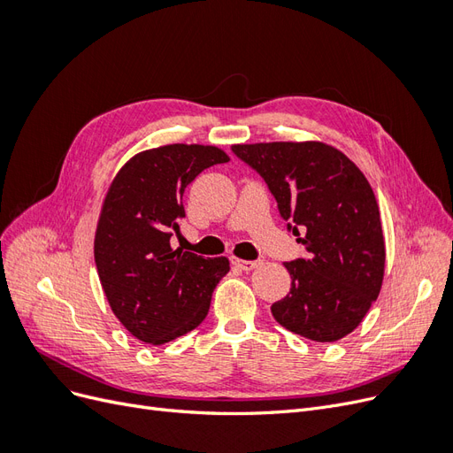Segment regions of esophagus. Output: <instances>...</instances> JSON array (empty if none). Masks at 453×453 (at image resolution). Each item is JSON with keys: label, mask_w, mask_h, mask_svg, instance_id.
Here are the masks:
<instances>
[{"label": "esophagus", "mask_w": 453, "mask_h": 453, "mask_svg": "<svg viewBox=\"0 0 453 453\" xmlns=\"http://www.w3.org/2000/svg\"><path fill=\"white\" fill-rule=\"evenodd\" d=\"M230 260H232V265L238 266L240 270H245V272L255 270L257 266L263 265V260H243V258H238V257H230Z\"/></svg>", "instance_id": "esophagus-1"}]
</instances>
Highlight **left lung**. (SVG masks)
Masks as SVG:
<instances>
[{
	"label": "left lung",
	"mask_w": 453,
	"mask_h": 453,
	"mask_svg": "<svg viewBox=\"0 0 453 453\" xmlns=\"http://www.w3.org/2000/svg\"><path fill=\"white\" fill-rule=\"evenodd\" d=\"M232 150L265 177L308 258L285 263L291 291L272 304L281 326L313 342H336L359 326L386 270L380 208L365 173L323 142L236 143Z\"/></svg>",
	"instance_id": "left-lung-1"
}]
</instances>
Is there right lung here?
I'll return each mask as SVG.
<instances>
[{
  "mask_svg": "<svg viewBox=\"0 0 453 453\" xmlns=\"http://www.w3.org/2000/svg\"><path fill=\"white\" fill-rule=\"evenodd\" d=\"M228 160L215 145H162L134 155L107 188L94 236L96 268L117 319L145 344H166L196 328L230 270L226 257L170 245L177 219L185 217L187 185Z\"/></svg>",
  "mask_w": 453,
  "mask_h": 453,
  "instance_id": "add662e5",
  "label": "right lung"
}]
</instances>
